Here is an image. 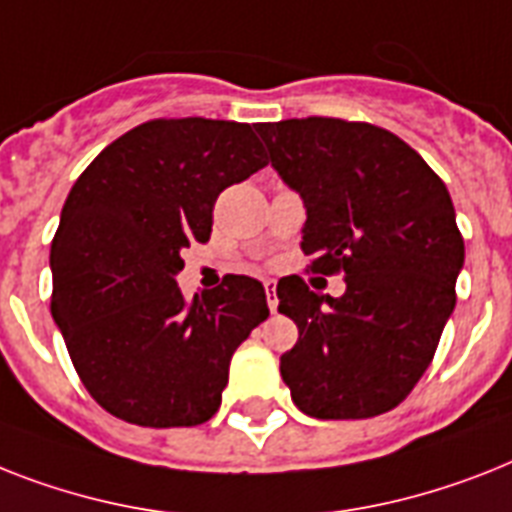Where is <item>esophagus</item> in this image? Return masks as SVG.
<instances>
[{"label": "esophagus", "mask_w": 512, "mask_h": 512, "mask_svg": "<svg viewBox=\"0 0 512 512\" xmlns=\"http://www.w3.org/2000/svg\"><path fill=\"white\" fill-rule=\"evenodd\" d=\"M265 297H268L270 313H276L278 297H276V281H273V278H268V281H265Z\"/></svg>", "instance_id": "obj_1"}]
</instances>
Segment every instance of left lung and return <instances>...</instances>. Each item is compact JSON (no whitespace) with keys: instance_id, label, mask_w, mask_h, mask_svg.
<instances>
[{"instance_id":"8db88e82","label":"left lung","mask_w":512,"mask_h":512,"mask_svg":"<svg viewBox=\"0 0 512 512\" xmlns=\"http://www.w3.org/2000/svg\"><path fill=\"white\" fill-rule=\"evenodd\" d=\"M255 131L302 197V252L347 284L323 297L297 276L278 281V313L299 328L281 378L310 418L386 413L426 373L455 310L465 247L450 191L400 136L368 123L294 118Z\"/></svg>"}]
</instances>
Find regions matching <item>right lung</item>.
I'll use <instances>...</instances> for the list:
<instances>
[{
  "instance_id": "obj_1",
  "label": "right lung",
  "mask_w": 512,
  "mask_h": 512,
  "mask_svg": "<svg viewBox=\"0 0 512 512\" xmlns=\"http://www.w3.org/2000/svg\"><path fill=\"white\" fill-rule=\"evenodd\" d=\"M265 165L247 123L149 120L70 189L49 255L52 318L83 386L120 421L170 429L218 413L268 299L257 278L228 276L186 302L181 249L205 244L220 191Z\"/></svg>"
}]
</instances>
